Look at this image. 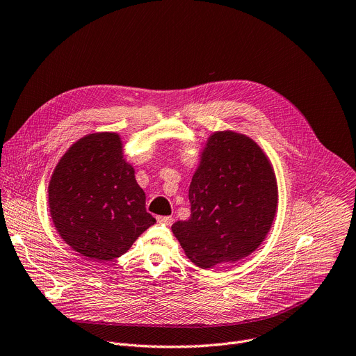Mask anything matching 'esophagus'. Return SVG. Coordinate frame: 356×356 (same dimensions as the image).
Segmentation results:
<instances>
[{
	"label": "esophagus",
	"instance_id": "34e87169",
	"mask_svg": "<svg viewBox=\"0 0 356 356\" xmlns=\"http://www.w3.org/2000/svg\"><path fill=\"white\" fill-rule=\"evenodd\" d=\"M157 222L163 224V225H172L173 217H172V216H159V217H157Z\"/></svg>",
	"mask_w": 356,
	"mask_h": 356
}]
</instances>
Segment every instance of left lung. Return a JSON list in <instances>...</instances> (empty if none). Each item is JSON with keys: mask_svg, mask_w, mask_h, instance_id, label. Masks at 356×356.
<instances>
[{"mask_svg": "<svg viewBox=\"0 0 356 356\" xmlns=\"http://www.w3.org/2000/svg\"><path fill=\"white\" fill-rule=\"evenodd\" d=\"M190 218L172 232L191 263L211 268L258 248L277 213L278 190L268 157L252 139L213 134L188 187Z\"/></svg>", "mask_w": 356, "mask_h": 356, "instance_id": "8db88e82", "label": "left lung"}]
</instances>
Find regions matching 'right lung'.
<instances>
[{
	"label": "right lung",
	"instance_id": "1",
	"mask_svg": "<svg viewBox=\"0 0 356 356\" xmlns=\"http://www.w3.org/2000/svg\"><path fill=\"white\" fill-rule=\"evenodd\" d=\"M60 238L95 261L124 254L156 222L118 134H92L62 156L48 187Z\"/></svg>",
	"mask_w": 356,
	"mask_h": 356
}]
</instances>
